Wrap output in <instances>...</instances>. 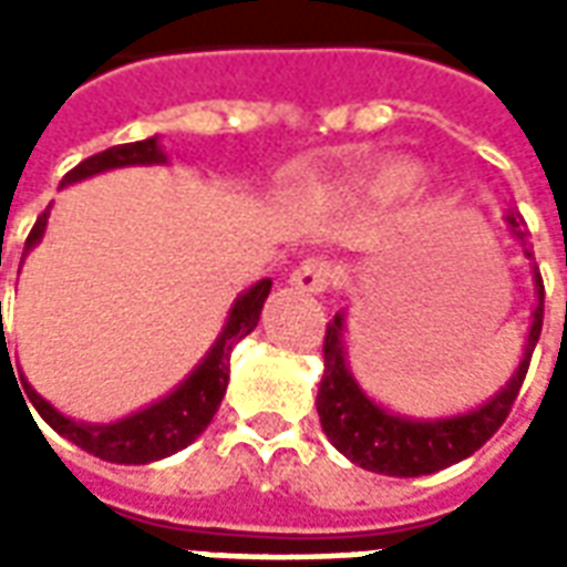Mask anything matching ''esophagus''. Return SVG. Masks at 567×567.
Wrapping results in <instances>:
<instances>
[{
    "label": "esophagus",
    "instance_id": "esophagus-1",
    "mask_svg": "<svg viewBox=\"0 0 567 567\" xmlns=\"http://www.w3.org/2000/svg\"><path fill=\"white\" fill-rule=\"evenodd\" d=\"M333 279V267L328 260L309 258L303 260L295 272H291V288L297 291H309V295H321Z\"/></svg>",
    "mask_w": 567,
    "mask_h": 567
}]
</instances>
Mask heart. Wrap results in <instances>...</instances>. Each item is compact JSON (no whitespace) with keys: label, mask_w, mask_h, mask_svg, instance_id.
<instances>
[{"label":"heart","mask_w":567,"mask_h":567,"mask_svg":"<svg viewBox=\"0 0 567 567\" xmlns=\"http://www.w3.org/2000/svg\"><path fill=\"white\" fill-rule=\"evenodd\" d=\"M422 182V166L413 161H392L380 166L377 173L370 175L364 185V199L370 206H394L406 199Z\"/></svg>","instance_id":"1"}]
</instances>
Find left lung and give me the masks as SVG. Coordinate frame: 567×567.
<instances>
[{"mask_svg":"<svg viewBox=\"0 0 567 567\" xmlns=\"http://www.w3.org/2000/svg\"><path fill=\"white\" fill-rule=\"evenodd\" d=\"M504 221L513 239L523 246V258L532 267L537 300L532 309L523 355L513 368L511 380L474 410L452 413V416H404L373 401L349 368V349H346V331H349L346 321L349 319L346 312L333 316L324 333V373L319 382L316 410H319L321 431L352 464L385 476L434 474L474 455L507 419L525 380L532 352L540 340V328H544V282L535 267V251L528 246V230L519 212L511 209L504 215Z\"/></svg>","mask_w":567,"mask_h":567,"instance_id":"1","label":"left lung"}]
</instances>
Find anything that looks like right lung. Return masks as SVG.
Returning a JSON list of instances; mask_svg holds the SVG:
<instances>
[{
	"instance_id": "obj_1",
	"label": "right lung",
	"mask_w": 567,
	"mask_h": 567,
	"mask_svg": "<svg viewBox=\"0 0 567 567\" xmlns=\"http://www.w3.org/2000/svg\"><path fill=\"white\" fill-rule=\"evenodd\" d=\"M169 163V154L163 151L161 136H151L142 142H127V145H115L105 148L100 154H93L84 163H79L66 178L60 182V187L75 185L93 175L109 173V169H121V166H161ZM51 218V206L39 215V221L32 227V234L27 236V248L23 258L30 255L32 248L42 243L44 227ZM23 264V260H20ZM272 282L260 279L251 288H246L243 295L236 297L234 307L224 319L221 331L215 337V343L209 346V352L199 358V364L185 380L175 385L173 392L163 394L157 401H151L148 406H142L136 413H130L115 422H81L66 413H60L51 401H44L42 394L32 389L27 377H20L23 392L32 401V406L39 410V416L54 427L60 437L72 440L75 446L84 452H91L103 462L115 464H148L161 462L173 452L185 450L194 440L209 427L212 416L218 413L221 398L227 392V380H230V352L234 346L258 328L260 309L264 300L270 297ZM2 312V300H0ZM2 321V319H0ZM8 349V346H6Z\"/></svg>"
}]
</instances>
